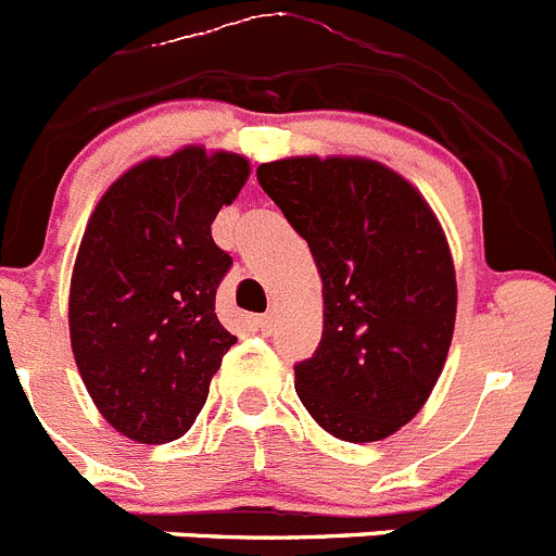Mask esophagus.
<instances>
[{"label":"esophagus","mask_w":556,"mask_h":556,"mask_svg":"<svg viewBox=\"0 0 556 556\" xmlns=\"http://www.w3.org/2000/svg\"><path fill=\"white\" fill-rule=\"evenodd\" d=\"M274 318H277V315H274V309H268V313H263V315H257V318H254V327H260L263 332H266V329L274 327Z\"/></svg>","instance_id":"34e87169"}]
</instances>
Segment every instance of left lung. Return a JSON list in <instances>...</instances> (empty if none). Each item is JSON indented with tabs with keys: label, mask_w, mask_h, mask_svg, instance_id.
Returning a JSON list of instances; mask_svg holds the SVG:
<instances>
[{
	"label": "left lung",
	"mask_w": 556,
	"mask_h": 556,
	"mask_svg": "<svg viewBox=\"0 0 556 556\" xmlns=\"http://www.w3.org/2000/svg\"><path fill=\"white\" fill-rule=\"evenodd\" d=\"M257 179L321 277L324 332L296 365L299 399L338 440L399 432L438 384L457 318L438 216L413 182L368 157H285Z\"/></svg>",
	"instance_id": "8db88e82"
}]
</instances>
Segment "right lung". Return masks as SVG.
Segmentation results:
<instances>
[{
  "label": "right lung",
  "instance_id": "right-lung-1",
  "mask_svg": "<svg viewBox=\"0 0 556 556\" xmlns=\"http://www.w3.org/2000/svg\"><path fill=\"white\" fill-rule=\"evenodd\" d=\"M252 166L182 147L135 163L93 207L68 290L77 371L110 427L138 443L182 438L235 334L216 315L232 257L210 224Z\"/></svg>",
  "mask_w": 556,
  "mask_h": 556
}]
</instances>
